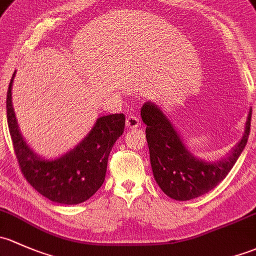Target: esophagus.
Listing matches in <instances>:
<instances>
[{"instance_id": "obj_1", "label": "esophagus", "mask_w": 256, "mask_h": 256, "mask_svg": "<svg viewBox=\"0 0 256 256\" xmlns=\"http://www.w3.org/2000/svg\"><path fill=\"white\" fill-rule=\"evenodd\" d=\"M126 126L129 129H136L140 126V120H139L138 117L136 116H128L127 120H126Z\"/></svg>"}]
</instances>
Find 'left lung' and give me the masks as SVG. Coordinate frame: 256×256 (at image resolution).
<instances>
[{
  "instance_id": "obj_1",
  "label": "left lung",
  "mask_w": 256,
  "mask_h": 256,
  "mask_svg": "<svg viewBox=\"0 0 256 256\" xmlns=\"http://www.w3.org/2000/svg\"><path fill=\"white\" fill-rule=\"evenodd\" d=\"M146 124V142L155 181L166 196L188 201L207 194L228 175L246 146L252 108L248 112L243 136L226 158L207 162L194 156L162 107L148 101L140 110Z\"/></svg>"
}]
</instances>
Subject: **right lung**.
<instances>
[{
	"instance_id": "1",
	"label": "right lung",
	"mask_w": 256,
	"mask_h": 256,
	"mask_svg": "<svg viewBox=\"0 0 256 256\" xmlns=\"http://www.w3.org/2000/svg\"><path fill=\"white\" fill-rule=\"evenodd\" d=\"M14 75L16 71L7 91V122L23 175L33 188L55 204H82L104 184L110 152L124 130V114L97 118L88 136L78 146L62 156L46 159L28 146L20 130L12 104Z\"/></svg>"
}]
</instances>
